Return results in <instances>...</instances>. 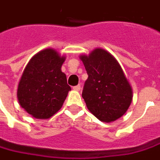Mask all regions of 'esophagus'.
Returning a JSON list of instances; mask_svg holds the SVG:
<instances>
[{
	"label": "esophagus",
	"mask_w": 160,
	"mask_h": 160,
	"mask_svg": "<svg viewBox=\"0 0 160 160\" xmlns=\"http://www.w3.org/2000/svg\"><path fill=\"white\" fill-rule=\"evenodd\" d=\"M80 89H81V85L80 84H78V85L73 87V90H75V91H80Z\"/></svg>",
	"instance_id": "obj_1"
}]
</instances>
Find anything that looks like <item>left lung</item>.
Here are the masks:
<instances>
[{"instance_id":"obj_1","label":"left lung","mask_w":160,"mask_h":160,"mask_svg":"<svg viewBox=\"0 0 160 160\" xmlns=\"http://www.w3.org/2000/svg\"><path fill=\"white\" fill-rule=\"evenodd\" d=\"M88 79L82 97L87 108L103 122H112L124 115L132 99L131 85L114 57L103 48L81 56Z\"/></svg>"}]
</instances>
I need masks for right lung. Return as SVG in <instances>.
<instances>
[{"mask_svg": "<svg viewBox=\"0 0 160 160\" xmlns=\"http://www.w3.org/2000/svg\"><path fill=\"white\" fill-rule=\"evenodd\" d=\"M65 57L52 48L37 53L28 63L19 82L21 106L36 118H49L61 109L70 87L61 67Z\"/></svg>", "mask_w": 160, "mask_h": 160, "instance_id": "right-lung-1", "label": "right lung"}]
</instances>
